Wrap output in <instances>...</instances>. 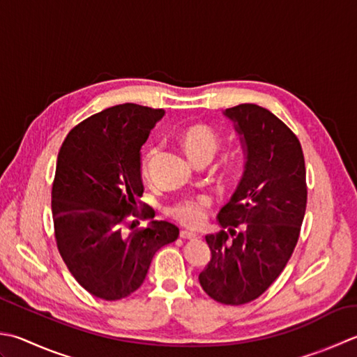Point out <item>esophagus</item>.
Here are the masks:
<instances>
[{
	"label": "esophagus",
	"instance_id": "1",
	"mask_svg": "<svg viewBox=\"0 0 357 357\" xmlns=\"http://www.w3.org/2000/svg\"><path fill=\"white\" fill-rule=\"evenodd\" d=\"M179 236H181V238H184V240H198L199 238L198 234L190 232V230H181Z\"/></svg>",
	"mask_w": 357,
	"mask_h": 357
}]
</instances>
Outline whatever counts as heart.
Instances as JSON below:
<instances>
[{
    "label": "heart",
    "instance_id": "heart-1",
    "mask_svg": "<svg viewBox=\"0 0 357 357\" xmlns=\"http://www.w3.org/2000/svg\"><path fill=\"white\" fill-rule=\"evenodd\" d=\"M181 144H183L185 153L195 164L201 162V160H211L218 153L221 146V137L212 127L206 123H197L188 127L183 136H181ZM160 151L159 145H153L146 150L145 156L141 164V172L144 176H149L151 170V165L155 162ZM244 173V159L241 156H230L225 165H222V178L227 183H236L240 181ZM212 201L207 197L199 198H187L181 199L174 204L167 207V215L172 216L173 220L179 221L181 225L188 227L199 226L202 220H204L206 211L211 207Z\"/></svg>",
    "mask_w": 357,
    "mask_h": 357
}]
</instances>
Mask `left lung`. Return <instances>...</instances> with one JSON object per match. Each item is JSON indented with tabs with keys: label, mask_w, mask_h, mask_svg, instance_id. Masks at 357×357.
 <instances>
[{
	"label": "left lung",
	"mask_w": 357,
	"mask_h": 357,
	"mask_svg": "<svg viewBox=\"0 0 357 357\" xmlns=\"http://www.w3.org/2000/svg\"><path fill=\"white\" fill-rule=\"evenodd\" d=\"M226 116L244 137L246 172L216 216L221 230L206 236L212 260L199 283L216 302L238 306L260 297L288 264L308 188L302 145L288 125L252 103L227 108Z\"/></svg>",
	"instance_id": "8db88e82"
}]
</instances>
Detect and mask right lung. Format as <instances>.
Returning a JSON list of instances; mask_svg holds the SVG:
<instances>
[{
  "mask_svg": "<svg viewBox=\"0 0 357 357\" xmlns=\"http://www.w3.org/2000/svg\"><path fill=\"white\" fill-rule=\"evenodd\" d=\"M162 116V109L116 105L77 123L60 146L51 192L55 243L77 283L97 298L135 292L155 254L179 235L167 221L146 229L128 222L155 218L137 201L139 151Z\"/></svg>",
  "mask_w": 357,
  "mask_h": 357,
  "instance_id": "1",
  "label": "right lung"
}]
</instances>
